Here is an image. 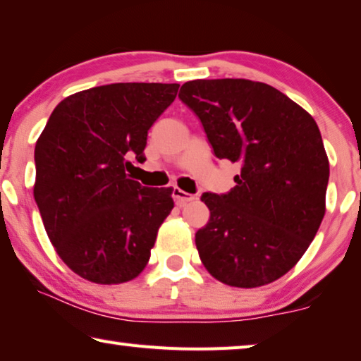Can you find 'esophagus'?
<instances>
[{"label": "esophagus", "instance_id": "34e87169", "mask_svg": "<svg viewBox=\"0 0 361 361\" xmlns=\"http://www.w3.org/2000/svg\"><path fill=\"white\" fill-rule=\"evenodd\" d=\"M173 197L176 200L177 207H185L187 203H190V202H193V200H195V195H190V193L180 190V188H174Z\"/></svg>", "mask_w": 361, "mask_h": 361}]
</instances>
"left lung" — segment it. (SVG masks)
I'll return each mask as SVG.
<instances>
[{"label": "left lung", "mask_w": 361, "mask_h": 361, "mask_svg": "<svg viewBox=\"0 0 361 361\" xmlns=\"http://www.w3.org/2000/svg\"><path fill=\"white\" fill-rule=\"evenodd\" d=\"M179 98L216 158L240 168L231 192L202 195L209 221L195 234L200 259L227 286L274 282L303 257L326 213L329 159L318 124L263 82L190 80Z\"/></svg>", "instance_id": "left-lung-1"}]
</instances>
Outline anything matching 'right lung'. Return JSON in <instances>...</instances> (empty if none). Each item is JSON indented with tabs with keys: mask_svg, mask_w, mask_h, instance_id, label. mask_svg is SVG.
Masks as SVG:
<instances>
[{
	"mask_svg": "<svg viewBox=\"0 0 361 361\" xmlns=\"http://www.w3.org/2000/svg\"><path fill=\"white\" fill-rule=\"evenodd\" d=\"M179 84H111L64 98L35 145L33 197L59 258L95 284H123L145 269L173 188L142 187L129 161L174 102Z\"/></svg>",
	"mask_w": 361,
	"mask_h": 361,
	"instance_id": "1",
	"label": "right lung"
}]
</instances>
